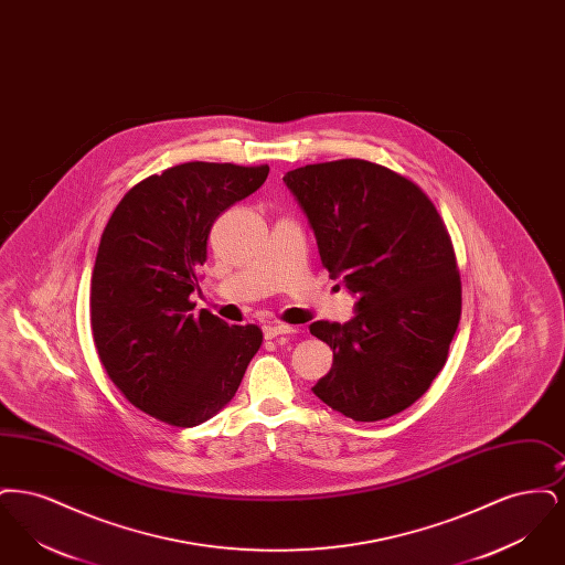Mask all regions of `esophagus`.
<instances>
[{"mask_svg": "<svg viewBox=\"0 0 565 565\" xmlns=\"http://www.w3.org/2000/svg\"><path fill=\"white\" fill-rule=\"evenodd\" d=\"M296 326H288V323L275 322L265 326V337L267 339H277L281 334H295Z\"/></svg>", "mask_w": 565, "mask_h": 565, "instance_id": "34e87169", "label": "esophagus"}]
</instances>
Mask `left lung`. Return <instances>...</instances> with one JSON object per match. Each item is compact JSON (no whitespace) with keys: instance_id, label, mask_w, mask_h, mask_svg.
Listing matches in <instances>:
<instances>
[{"instance_id":"left-lung-1","label":"left lung","mask_w":565,"mask_h":565,"mask_svg":"<svg viewBox=\"0 0 565 565\" xmlns=\"http://www.w3.org/2000/svg\"><path fill=\"white\" fill-rule=\"evenodd\" d=\"M316 233L322 265L355 296L350 322H313L332 369L313 394L353 422L419 401L447 362L461 316L454 243L428 194L362 159L284 175Z\"/></svg>"}]
</instances>
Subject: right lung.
<instances>
[{"instance_id":"add662e5","label":"right lung","mask_w":565,"mask_h":565,"mask_svg":"<svg viewBox=\"0 0 565 565\" xmlns=\"http://www.w3.org/2000/svg\"><path fill=\"white\" fill-rule=\"evenodd\" d=\"M267 175L269 164H175L135 184L102 235L90 279L95 348L125 398L169 426L192 428L222 411L263 345L254 323L189 311L215 217Z\"/></svg>"}]
</instances>
